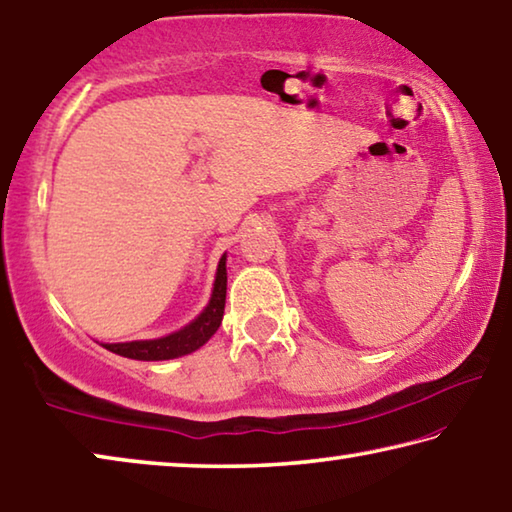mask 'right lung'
Returning <instances> with one entry per match:
<instances>
[{
	"label": "right lung",
	"mask_w": 512,
	"mask_h": 512,
	"mask_svg": "<svg viewBox=\"0 0 512 512\" xmlns=\"http://www.w3.org/2000/svg\"><path fill=\"white\" fill-rule=\"evenodd\" d=\"M224 301H226V256L220 258L215 276L213 297L208 301L195 322L183 326L181 331L165 335L158 340H136V342H117V345H104L108 351L117 356L133 358V360H170L177 356H186L190 351L199 349L211 340V335L220 329L222 315H224Z\"/></svg>",
	"instance_id": "1"
}]
</instances>
